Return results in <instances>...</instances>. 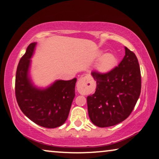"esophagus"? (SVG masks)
Listing matches in <instances>:
<instances>
[{
    "mask_svg": "<svg viewBox=\"0 0 159 159\" xmlns=\"http://www.w3.org/2000/svg\"><path fill=\"white\" fill-rule=\"evenodd\" d=\"M85 82H86V81H85V79L84 77H80L79 80H78L77 82V87L79 89H82L83 87L85 86Z\"/></svg>",
    "mask_w": 159,
    "mask_h": 159,
    "instance_id": "34e87169",
    "label": "esophagus"
}]
</instances>
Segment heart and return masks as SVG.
Segmentation results:
<instances>
[{"label": "heart", "mask_w": 159, "mask_h": 159, "mask_svg": "<svg viewBox=\"0 0 159 159\" xmlns=\"http://www.w3.org/2000/svg\"><path fill=\"white\" fill-rule=\"evenodd\" d=\"M117 57L113 54L107 53L103 54L99 59L97 68L100 72L105 73L112 70L117 64Z\"/></svg>", "instance_id": "obj_1"}]
</instances>
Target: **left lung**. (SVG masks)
I'll use <instances>...</instances> for the list:
<instances>
[{"mask_svg": "<svg viewBox=\"0 0 159 159\" xmlns=\"http://www.w3.org/2000/svg\"><path fill=\"white\" fill-rule=\"evenodd\" d=\"M118 66L110 72L93 71L96 91L87 98L89 117L94 125L110 127L121 123L134 109L141 89V75L135 54L127 47Z\"/></svg>", "mask_w": 159, "mask_h": 159, "instance_id": "8db88e82", "label": "left lung"}]
</instances>
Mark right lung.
<instances>
[{
    "label": "right lung",
    "mask_w": 159,
    "mask_h": 159,
    "mask_svg": "<svg viewBox=\"0 0 159 159\" xmlns=\"http://www.w3.org/2000/svg\"><path fill=\"white\" fill-rule=\"evenodd\" d=\"M36 43H30L18 64L15 94L18 106L25 116L37 125L47 128L59 127L67 119L77 79L58 80L46 89L33 87L28 77L30 58Z\"/></svg>",
    "instance_id": "add662e5"
}]
</instances>
